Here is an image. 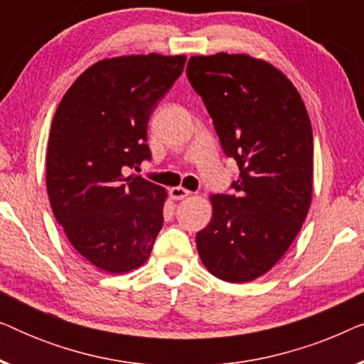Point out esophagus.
<instances>
[{
  "label": "esophagus",
  "instance_id": "34e87169",
  "mask_svg": "<svg viewBox=\"0 0 364 364\" xmlns=\"http://www.w3.org/2000/svg\"><path fill=\"white\" fill-rule=\"evenodd\" d=\"M168 193H171V197L173 198V200H182V198L191 196V192L186 191L183 187H172L171 191H168Z\"/></svg>",
  "mask_w": 364,
  "mask_h": 364
}]
</instances>
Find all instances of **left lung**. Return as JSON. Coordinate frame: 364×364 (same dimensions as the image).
Returning a JSON list of instances; mask_svg holds the SVG:
<instances>
[{
  "instance_id": "1",
  "label": "left lung",
  "mask_w": 364,
  "mask_h": 364,
  "mask_svg": "<svg viewBox=\"0 0 364 364\" xmlns=\"http://www.w3.org/2000/svg\"><path fill=\"white\" fill-rule=\"evenodd\" d=\"M187 79L240 171L232 192L212 197V220L196 237L198 255L220 280L252 282L285 255L310 208V117L278 69L245 54L193 56Z\"/></svg>"
}]
</instances>
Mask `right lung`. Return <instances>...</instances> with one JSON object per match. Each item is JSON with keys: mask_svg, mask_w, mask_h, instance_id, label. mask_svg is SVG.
I'll return each mask as SVG.
<instances>
[{"mask_svg": "<svg viewBox=\"0 0 364 364\" xmlns=\"http://www.w3.org/2000/svg\"><path fill=\"white\" fill-rule=\"evenodd\" d=\"M186 56H122L92 64L54 114L46 187L68 240L94 267L126 273L151 255L166 188L127 172L151 161L147 124Z\"/></svg>", "mask_w": 364, "mask_h": 364, "instance_id": "obj_1", "label": "right lung"}]
</instances>
